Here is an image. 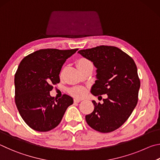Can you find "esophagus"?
<instances>
[{"label":"esophagus","mask_w":160,"mask_h":160,"mask_svg":"<svg viewBox=\"0 0 160 160\" xmlns=\"http://www.w3.org/2000/svg\"><path fill=\"white\" fill-rule=\"evenodd\" d=\"M80 101H81L80 99H78V98L74 99V102H79Z\"/></svg>","instance_id":"34e87169"}]
</instances>
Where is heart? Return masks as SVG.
Returning <instances> with one entry per match:
<instances>
[{"instance_id":"heart-1","label":"heart","mask_w":160,"mask_h":160,"mask_svg":"<svg viewBox=\"0 0 160 160\" xmlns=\"http://www.w3.org/2000/svg\"><path fill=\"white\" fill-rule=\"evenodd\" d=\"M89 65H93V64H92V62L90 60L86 58H80L77 61V67L80 70ZM69 92L72 96L80 98L84 96V94L86 93V90L84 88L82 87V86H75V87L70 88Z\"/></svg>"}]
</instances>
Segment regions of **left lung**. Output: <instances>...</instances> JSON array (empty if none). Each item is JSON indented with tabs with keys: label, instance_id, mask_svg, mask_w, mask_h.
<instances>
[{
	"label": "left lung",
	"instance_id": "left-lung-1",
	"mask_svg": "<svg viewBox=\"0 0 160 160\" xmlns=\"http://www.w3.org/2000/svg\"><path fill=\"white\" fill-rule=\"evenodd\" d=\"M78 53L91 61L97 69L91 93L95 96H108L102 104L92 101L94 110L86 116V121L99 132H112L127 121L138 102L141 82L136 63L114 46H97Z\"/></svg>",
	"mask_w": 160,
	"mask_h": 160
}]
</instances>
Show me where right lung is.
Returning a JSON list of instances; mask_svg holds the SVG:
<instances>
[{
    "mask_svg": "<svg viewBox=\"0 0 160 160\" xmlns=\"http://www.w3.org/2000/svg\"><path fill=\"white\" fill-rule=\"evenodd\" d=\"M78 49H41L21 61L15 75V103L19 114L32 129L45 132L60 124L66 110L74 102L63 95H50L52 85L60 83V72L67 59Z\"/></svg>",
    "mask_w": 160,
    "mask_h": 160,
    "instance_id": "right-lung-1",
    "label": "right lung"
}]
</instances>
